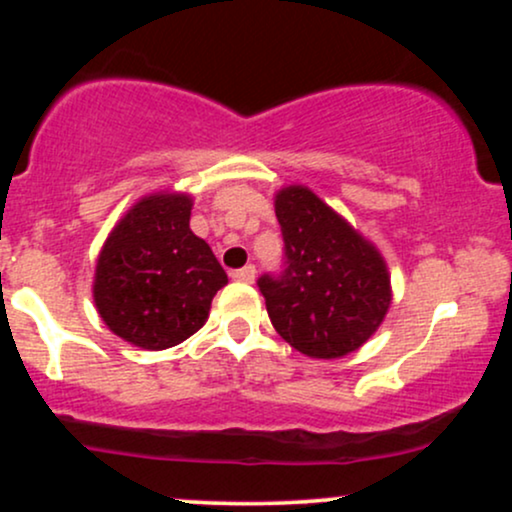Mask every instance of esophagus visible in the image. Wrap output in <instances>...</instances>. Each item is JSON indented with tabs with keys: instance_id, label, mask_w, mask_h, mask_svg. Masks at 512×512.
I'll return each mask as SVG.
<instances>
[{
	"instance_id": "34e87169",
	"label": "esophagus",
	"mask_w": 512,
	"mask_h": 512,
	"mask_svg": "<svg viewBox=\"0 0 512 512\" xmlns=\"http://www.w3.org/2000/svg\"><path fill=\"white\" fill-rule=\"evenodd\" d=\"M255 274V267H252V264H245L243 269H236V272H233V279L243 281V284H252V281H255Z\"/></svg>"
}]
</instances>
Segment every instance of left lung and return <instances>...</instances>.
<instances>
[{"mask_svg":"<svg viewBox=\"0 0 512 512\" xmlns=\"http://www.w3.org/2000/svg\"><path fill=\"white\" fill-rule=\"evenodd\" d=\"M274 211L286 269L257 281L274 330L310 358L361 349L392 303L385 257L310 187H281Z\"/></svg>","mask_w":512,"mask_h":512,"instance_id":"1","label":"left lung"}]
</instances>
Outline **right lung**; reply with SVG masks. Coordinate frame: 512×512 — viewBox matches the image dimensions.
Segmentation results:
<instances>
[{"mask_svg": "<svg viewBox=\"0 0 512 512\" xmlns=\"http://www.w3.org/2000/svg\"><path fill=\"white\" fill-rule=\"evenodd\" d=\"M187 192L134 202L105 238L93 303L108 330L146 351L185 342L207 322L211 298L228 284L219 260L190 228Z\"/></svg>", "mask_w": 512, "mask_h": 512, "instance_id": "right-lung-1", "label": "right lung"}]
</instances>
